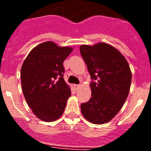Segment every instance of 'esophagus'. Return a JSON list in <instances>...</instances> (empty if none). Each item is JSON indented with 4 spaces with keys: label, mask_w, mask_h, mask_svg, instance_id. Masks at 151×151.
Masks as SVG:
<instances>
[{
    "label": "esophagus",
    "mask_w": 151,
    "mask_h": 151,
    "mask_svg": "<svg viewBox=\"0 0 151 151\" xmlns=\"http://www.w3.org/2000/svg\"><path fill=\"white\" fill-rule=\"evenodd\" d=\"M73 86H74V88L76 89V90H78L80 88V85H74Z\"/></svg>",
    "instance_id": "1"
}]
</instances>
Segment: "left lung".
<instances>
[{
  "label": "left lung",
  "instance_id": "left-lung-1",
  "mask_svg": "<svg viewBox=\"0 0 151 151\" xmlns=\"http://www.w3.org/2000/svg\"><path fill=\"white\" fill-rule=\"evenodd\" d=\"M91 78V97L81 104L82 115L91 123L110 122L122 109L129 95L132 73L127 60L106 43L80 46Z\"/></svg>",
  "mask_w": 151,
  "mask_h": 151
}]
</instances>
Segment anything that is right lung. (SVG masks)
Listing matches in <instances>:
<instances>
[{
  "label": "right lung",
  "mask_w": 151,
  "mask_h": 151,
  "mask_svg": "<svg viewBox=\"0 0 151 151\" xmlns=\"http://www.w3.org/2000/svg\"><path fill=\"white\" fill-rule=\"evenodd\" d=\"M73 48L53 41L39 44L29 52L21 68L24 97L33 113L54 122L63 113L71 90L63 78V61Z\"/></svg>",
  "instance_id": "add662e5"
}]
</instances>
